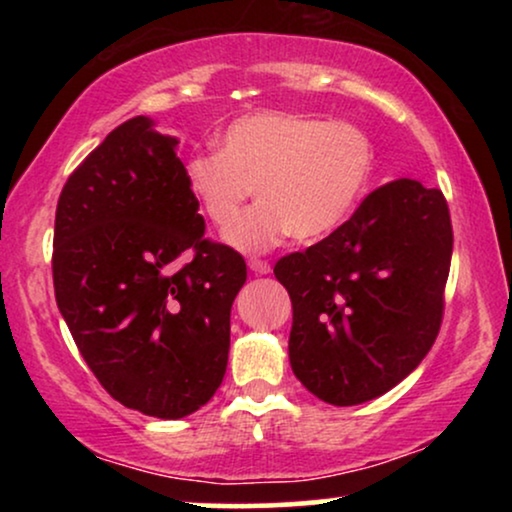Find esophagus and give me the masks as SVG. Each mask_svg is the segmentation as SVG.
Returning a JSON list of instances; mask_svg holds the SVG:
<instances>
[{
  "instance_id": "1",
  "label": "esophagus",
  "mask_w": 512,
  "mask_h": 512,
  "mask_svg": "<svg viewBox=\"0 0 512 512\" xmlns=\"http://www.w3.org/2000/svg\"><path fill=\"white\" fill-rule=\"evenodd\" d=\"M249 270L254 272V275H270V272H272L270 263L268 261H258V258H251Z\"/></svg>"
}]
</instances>
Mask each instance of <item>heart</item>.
Segmentation results:
<instances>
[{"label": "heart", "mask_w": 512, "mask_h": 512, "mask_svg": "<svg viewBox=\"0 0 512 512\" xmlns=\"http://www.w3.org/2000/svg\"><path fill=\"white\" fill-rule=\"evenodd\" d=\"M375 149L359 125L291 111L237 118L216 153L186 160L188 191L216 228L226 230L254 192L262 202L233 224L226 242L261 254L293 233L317 240L349 219L366 193Z\"/></svg>", "instance_id": "1"}]
</instances>
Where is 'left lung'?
<instances>
[{"label": "left lung", "mask_w": 512, "mask_h": 512, "mask_svg": "<svg viewBox=\"0 0 512 512\" xmlns=\"http://www.w3.org/2000/svg\"><path fill=\"white\" fill-rule=\"evenodd\" d=\"M450 261V209L417 179L380 186L324 240L279 258L293 375L342 408L394 389L436 342Z\"/></svg>", "instance_id": "1"}]
</instances>
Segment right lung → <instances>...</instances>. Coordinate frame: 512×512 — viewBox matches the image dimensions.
<instances>
[{
	"instance_id": "right-lung-1",
	"label": "right lung",
	"mask_w": 512,
	"mask_h": 512,
	"mask_svg": "<svg viewBox=\"0 0 512 512\" xmlns=\"http://www.w3.org/2000/svg\"><path fill=\"white\" fill-rule=\"evenodd\" d=\"M153 125L149 116L118 125L67 179L55 212L53 286L102 387L125 408L181 419L221 387L230 307L247 265L205 240L179 139Z\"/></svg>"
}]
</instances>
